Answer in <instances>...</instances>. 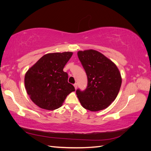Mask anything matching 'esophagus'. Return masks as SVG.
<instances>
[{"mask_svg":"<svg viewBox=\"0 0 151 151\" xmlns=\"http://www.w3.org/2000/svg\"><path fill=\"white\" fill-rule=\"evenodd\" d=\"M74 86L75 89H77V83H75V84H74Z\"/></svg>","mask_w":151,"mask_h":151,"instance_id":"34e87169","label":"esophagus"}]
</instances>
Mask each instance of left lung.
Masks as SVG:
<instances>
[{"instance_id": "obj_1", "label": "left lung", "mask_w": 151, "mask_h": 151, "mask_svg": "<svg viewBox=\"0 0 151 151\" xmlns=\"http://www.w3.org/2000/svg\"><path fill=\"white\" fill-rule=\"evenodd\" d=\"M88 76V87L76 91L82 106L91 111L108 107L119 93L122 76L116 65L103 54L94 50L77 52Z\"/></svg>"}]
</instances>
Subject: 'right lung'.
Instances as JSON below:
<instances>
[{
	"instance_id": "1",
	"label": "right lung",
	"mask_w": 151,
	"mask_h": 151,
	"mask_svg": "<svg viewBox=\"0 0 151 151\" xmlns=\"http://www.w3.org/2000/svg\"><path fill=\"white\" fill-rule=\"evenodd\" d=\"M73 53L45 54L26 72L24 84L30 99L40 108L54 110L60 107L66 97L75 91L68 83L63 69Z\"/></svg>"
}]
</instances>
